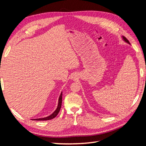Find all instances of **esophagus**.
Wrapping results in <instances>:
<instances>
[{
    "instance_id": "esophagus-1",
    "label": "esophagus",
    "mask_w": 146,
    "mask_h": 146,
    "mask_svg": "<svg viewBox=\"0 0 146 146\" xmlns=\"http://www.w3.org/2000/svg\"><path fill=\"white\" fill-rule=\"evenodd\" d=\"M76 78V77H75V76H72V77H71V79H74V78Z\"/></svg>"
}]
</instances>
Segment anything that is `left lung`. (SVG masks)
<instances>
[{
  "label": "left lung",
  "instance_id": "left-lung-1",
  "mask_svg": "<svg viewBox=\"0 0 146 146\" xmlns=\"http://www.w3.org/2000/svg\"><path fill=\"white\" fill-rule=\"evenodd\" d=\"M122 38H123V41H125L126 42H127L128 44H130V42H129V40H128V39L125 38V37H124V36H122Z\"/></svg>",
  "mask_w": 146,
  "mask_h": 146
}]
</instances>
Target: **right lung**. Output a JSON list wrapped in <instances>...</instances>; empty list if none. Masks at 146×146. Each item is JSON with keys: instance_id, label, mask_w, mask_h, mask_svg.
Segmentation results:
<instances>
[{"instance_id": "add662e5", "label": "right lung", "mask_w": 146, "mask_h": 146, "mask_svg": "<svg viewBox=\"0 0 146 146\" xmlns=\"http://www.w3.org/2000/svg\"><path fill=\"white\" fill-rule=\"evenodd\" d=\"M61 103H62V92H61L60 97H59V99H58V106H57V108L55 110V111L52 114H50V116H48L47 117H42V118H39V119H32V120H34V121H47V120H50V119H54V117H55L57 114H58L60 110L61 109Z\"/></svg>"}]
</instances>
